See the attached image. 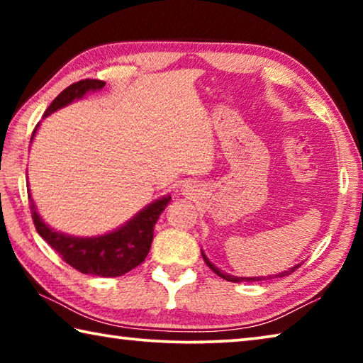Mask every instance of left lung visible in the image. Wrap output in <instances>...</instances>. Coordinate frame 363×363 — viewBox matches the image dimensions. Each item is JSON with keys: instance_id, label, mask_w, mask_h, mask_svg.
<instances>
[{"instance_id": "obj_1", "label": "left lung", "mask_w": 363, "mask_h": 363, "mask_svg": "<svg viewBox=\"0 0 363 363\" xmlns=\"http://www.w3.org/2000/svg\"><path fill=\"white\" fill-rule=\"evenodd\" d=\"M203 255V253H201ZM203 259H205V262L208 264V267H210L214 274H218L219 277H223L224 280H227V281H259V280H267V279H274V275L272 277H247V279H238V277H233V275H227V274H224V272H220L219 269H216L213 266V264L206 259V256L203 255ZM301 266V264H298V266H294L293 269H290V270H285V272H281V274H279V275H275V277H285V275H290V274H293L294 270H296L298 267Z\"/></svg>"}]
</instances>
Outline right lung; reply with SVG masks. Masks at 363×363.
<instances>
[{
  "instance_id": "right-lung-1",
  "label": "right lung",
  "mask_w": 363,
  "mask_h": 363,
  "mask_svg": "<svg viewBox=\"0 0 363 363\" xmlns=\"http://www.w3.org/2000/svg\"><path fill=\"white\" fill-rule=\"evenodd\" d=\"M104 86H106V83L101 82V79H79V82L65 88L51 102V106L46 108L43 116H48L54 110L67 106L72 101L79 99L88 91L102 89ZM38 125L35 126L32 138L35 136ZM169 200V195L162 200H157L155 203L149 205L145 210L140 211L138 216H134L130 223L120 227L118 230L108 233V235L77 238L49 229L36 213L32 196L28 192L30 211H32L36 232L45 238L46 243L51 245V248L69 266L82 274L99 275V277H120V275L138 267L140 262H144L153 240V227H155L160 214L168 206Z\"/></svg>"
}]
</instances>
